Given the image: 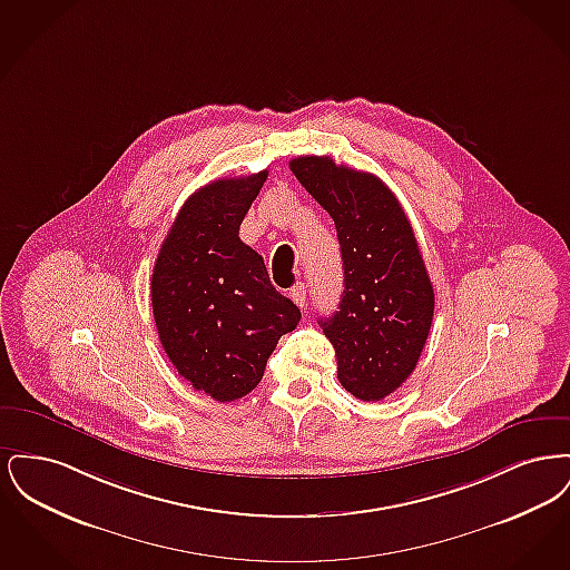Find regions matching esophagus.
Wrapping results in <instances>:
<instances>
[{
  "label": "esophagus",
  "instance_id": "esophagus-1",
  "mask_svg": "<svg viewBox=\"0 0 570 570\" xmlns=\"http://www.w3.org/2000/svg\"><path fill=\"white\" fill-rule=\"evenodd\" d=\"M291 298L297 303L298 307H305L307 305V293H305V286H295L293 291H291Z\"/></svg>",
  "mask_w": 570,
  "mask_h": 570
}]
</instances>
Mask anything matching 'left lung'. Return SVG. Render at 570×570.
Here are the masks:
<instances>
[{
    "mask_svg": "<svg viewBox=\"0 0 570 570\" xmlns=\"http://www.w3.org/2000/svg\"><path fill=\"white\" fill-rule=\"evenodd\" d=\"M291 170L337 228L344 293L340 309L321 321L337 379L356 400L380 402L414 372L434 318V286L414 230L372 173L328 156H301Z\"/></svg>",
    "mask_w": 570,
    "mask_h": 570,
    "instance_id": "1",
    "label": "left lung"
}]
</instances>
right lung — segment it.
Here are the masks:
<instances>
[{"label":"right lung","instance_id":"add662e5","mask_svg":"<svg viewBox=\"0 0 570 570\" xmlns=\"http://www.w3.org/2000/svg\"><path fill=\"white\" fill-rule=\"evenodd\" d=\"M267 175L226 177L194 191L151 275L164 353L216 402H235L256 389L279 337L301 321L297 305L273 288L263 256L239 239Z\"/></svg>","mask_w":570,"mask_h":570}]
</instances>
